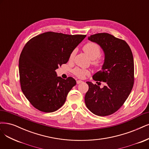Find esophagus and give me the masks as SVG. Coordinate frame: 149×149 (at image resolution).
Wrapping results in <instances>:
<instances>
[{"label": "esophagus", "instance_id": "34e87169", "mask_svg": "<svg viewBox=\"0 0 149 149\" xmlns=\"http://www.w3.org/2000/svg\"><path fill=\"white\" fill-rule=\"evenodd\" d=\"M76 83H77V84H81V83H83V81H81V80H78V81H76Z\"/></svg>", "mask_w": 149, "mask_h": 149}]
</instances>
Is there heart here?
Here are the masks:
<instances>
[{
  "mask_svg": "<svg viewBox=\"0 0 149 149\" xmlns=\"http://www.w3.org/2000/svg\"><path fill=\"white\" fill-rule=\"evenodd\" d=\"M83 50L89 57L92 60V64L95 66L99 67L103 63V59L100 57L101 49L99 45L95 42H88L85 44L83 47ZM74 55V51L71 53L70 58H72ZM75 76L79 78H84L86 76L90 74V72L87 70L76 68L73 70Z\"/></svg>",
  "mask_w": 149,
  "mask_h": 149,
  "instance_id": "1",
  "label": "heart"
}]
</instances>
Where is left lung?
<instances>
[{"label": "left lung", "instance_id": "1", "mask_svg": "<svg viewBox=\"0 0 149 149\" xmlns=\"http://www.w3.org/2000/svg\"><path fill=\"white\" fill-rule=\"evenodd\" d=\"M103 49L105 60L102 70L92 76L105 86L86 82L89 90L85 95L87 108L94 114L105 116L114 113L124 104L134 85V66L132 51L124 40L109 33H97L88 37ZM100 84V83H99Z\"/></svg>", "mask_w": 149, "mask_h": 149}]
</instances>
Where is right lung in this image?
Masks as SVG:
<instances>
[{"label": "right lung", "instance_id": "add662e5", "mask_svg": "<svg viewBox=\"0 0 149 149\" xmlns=\"http://www.w3.org/2000/svg\"><path fill=\"white\" fill-rule=\"evenodd\" d=\"M86 35L46 32L26 44L19 59L23 93L34 108L45 113L59 109L76 84L72 77L64 79L55 71L68 62L71 54Z\"/></svg>", "mask_w": 149, "mask_h": 149}]
</instances>
